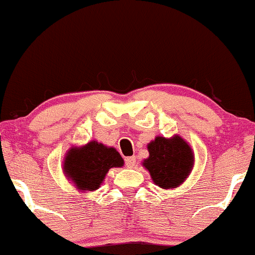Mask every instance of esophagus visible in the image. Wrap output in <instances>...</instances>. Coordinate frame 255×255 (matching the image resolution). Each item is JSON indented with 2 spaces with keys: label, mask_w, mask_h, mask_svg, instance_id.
Here are the masks:
<instances>
[{
  "label": "esophagus",
  "mask_w": 255,
  "mask_h": 255,
  "mask_svg": "<svg viewBox=\"0 0 255 255\" xmlns=\"http://www.w3.org/2000/svg\"><path fill=\"white\" fill-rule=\"evenodd\" d=\"M135 162H136L135 157H128V158H126V165H127L128 168H133V166L135 165Z\"/></svg>",
  "instance_id": "esophagus-1"
}]
</instances>
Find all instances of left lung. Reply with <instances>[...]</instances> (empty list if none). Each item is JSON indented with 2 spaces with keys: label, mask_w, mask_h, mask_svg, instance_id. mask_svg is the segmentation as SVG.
I'll use <instances>...</instances> for the list:
<instances>
[{
  "label": "left lung",
  "mask_w": 255,
  "mask_h": 255,
  "mask_svg": "<svg viewBox=\"0 0 255 255\" xmlns=\"http://www.w3.org/2000/svg\"><path fill=\"white\" fill-rule=\"evenodd\" d=\"M150 157L142 165L150 171L153 182L162 188H176L186 180L193 166V152L189 145L174 136H157L147 145Z\"/></svg>",
  "instance_id": "obj_1"
}]
</instances>
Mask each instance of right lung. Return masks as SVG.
Returning a JSON list of instances; mask_svg holds the SVG:
<instances>
[{"instance_id": "right-lung-1", "label": "right lung", "mask_w": 255, "mask_h": 255, "mask_svg": "<svg viewBox=\"0 0 255 255\" xmlns=\"http://www.w3.org/2000/svg\"><path fill=\"white\" fill-rule=\"evenodd\" d=\"M124 165L115 148L91 141L80 148H72L64 159V171L83 191H95L103 182L110 168Z\"/></svg>"}]
</instances>
